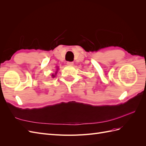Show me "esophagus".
<instances>
[{
  "instance_id": "34e87169",
  "label": "esophagus",
  "mask_w": 146,
  "mask_h": 146,
  "mask_svg": "<svg viewBox=\"0 0 146 146\" xmlns=\"http://www.w3.org/2000/svg\"><path fill=\"white\" fill-rule=\"evenodd\" d=\"M67 64L68 66H72L74 64V62H70V61H68Z\"/></svg>"
}]
</instances>
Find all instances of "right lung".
Returning a JSON list of instances; mask_svg holds the SVG:
<instances>
[{
    "label": "right lung",
    "instance_id": "add662e5",
    "mask_svg": "<svg viewBox=\"0 0 146 146\" xmlns=\"http://www.w3.org/2000/svg\"><path fill=\"white\" fill-rule=\"evenodd\" d=\"M58 69L57 68V69H56V70H58ZM56 73H57V70H56V71L55 72V75L52 74V77H55V74H56Z\"/></svg>",
    "mask_w": 146,
    "mask_h": 146
}]
</instances>
